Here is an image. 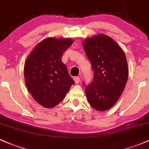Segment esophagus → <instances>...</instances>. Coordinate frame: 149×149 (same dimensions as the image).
I'll list each match as a JSON object with an SVG mask.
<instances>
[{
    "label": "esophagus",
    "instance_id": "esophagus-1",
    "mask_svg": "<svg viewBox=\"0 0 149 149\" xmlns=\"http://www.w3.org/2000/svg\"><path fill=\"white\" fill-rule=\"evenodd\" d=\"M73 79H74V81H75V83H76V84H78V83H79V82H80V78L79 77H74V78H73Z\"/></svg>",
    "mask_w": 149,
    "mask_h": 149
}]
</instances>
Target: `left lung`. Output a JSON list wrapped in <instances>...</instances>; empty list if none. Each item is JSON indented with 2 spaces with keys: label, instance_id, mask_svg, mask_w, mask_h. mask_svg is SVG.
<instances>
[{
  "label": "left lung",
  "instance_id": "1",
  "mask_svg": "<svg viewBox=\"0 0 149 149\" xmlns=\"http://www.w3.org/2000/svg\"><path fill=\"white\" fill-rule=\"evenodd\" d=\"M83 46L94 71L93 82L85 88L88 101L96 110L106 111L117 102L127 83L129 68L125 52L102 34L86 39Z\"/></svg>",
  "mask_w": 149,
  "mask_h": 149
}]
</instances>
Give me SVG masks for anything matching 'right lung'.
Masks as SVG:
<instances>
[{"label": "right lung", "instance_id": "right-lung-1", "mask_svg": "<svg viewBox=\"0 0 149 149\" xmlns=\"http://www.w3.org/2000/svg\"><path fill=\"white\" fill-rule=\"evenodd\" d=\"M72 44L71 39L47 38L36 46L26 60V86L33 98L43 107H55L75 83L61 61L63 54Z\"/></svg>", "mask_w": 149, "mask_h": 149}]
</instances>
